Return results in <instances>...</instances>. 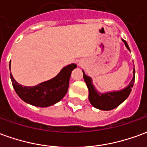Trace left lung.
Returning <instances> with one entry per match:
<instances>
[{"instance_id": "left-lung-1", "label": "left lung", "mask_w": 147, "mask_h": 147, "mask_svg": "<svg viewBox=\"0 0 147 147\" xmlns=\"http://www.w3.org/2000/svg\"><path fill=\"white\" fill-rule=\"evenodd\" d=\"M123 42L126 45V47L130 50L129 46L127 45L125 40L123 39ZM83 72V78L84 81L86 82V86L89 90V101L90 104L95 108L101 109V110H111L117 108V106L122 103L125 99L129 96L130 93L131 91V88L133 87V84L135 82V68L133 70V78L130 82L129 85L122 90L119 91H113L109 92L106 94H101L98 92L94 86L92 84L91 78L87 76L86 74Z\"/></svg>"}]
</instances>
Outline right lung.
<instances>
[{
    "label": "right lung",
    "mask_w": 147,
    "mask_h": 147,
    "mask_svg": "<svg viewBox=\"0 0 147 147\" xmlns=\"http://www.w3.org/2000/svg\"><path fill=\"white\" fill-rule=\"evenodd\" d=\"M76 67V64H69L53 79L34 86H22L14 80L11 73L10 77L16 92L23 101L38 107H48L60 102L66 94L71 71Z\"/></svg>",
    "instance_id": "1"
}]
</instances>
